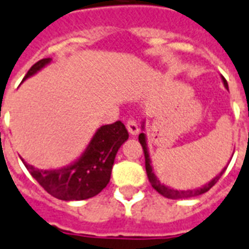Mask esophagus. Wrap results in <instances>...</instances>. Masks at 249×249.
Masks as SVG:
<instances>
[{"label":"esophagus","mask_w":249,"mask_h":249,"mask_svg":"<svg viewBox=\"0 0 249 249\" xmlns=\"http://www.w3.org/2000/svg\"><path fill=\"white\" fill-rule=\"evenodd\" d=\"M126 129H128L129 134L130 135H137L139 133V128H138V124L135 123L134 120H128L126 123Z\"/></svg>","instance_id":"1"}]
</instances>
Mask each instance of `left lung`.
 Returning a JSON list of instances; mask_svg holds the SVG:
<instances>
[{"mask_svg": "<svg viewBox=\"0 0 249 249\" xmlns=\"http://www.w3.org/2000/svg\"><path fill=\"white\" fill-rule=\"evenodd\" d=\"M223 83L225 88L228 89V83H226L225 79L223 78ZM142 129L144 130V121H142ZM139 143L142 144L143 152H144V159H145V171H147V177H148V180L151 183V185L153 187V189H156L160 195L163 196L166 198H171V199H180V198H192L197 197V196H201L203 193H206L207 191H210L216 183L220 179V177L223 175L224 171L226 170V166L224 167L223 170L220 171V174H217L211 181H209L205 185H202L201 188H196V189H187V191H178V189H174V188L167 187L165 184H162L159 180V178L155 175L153 173L152 163H151V159H149V152H148V145H147V137H145L144 133H141L139 134Z\"/></svg>", "mask_w": 249, "mask_h": 249, "instance_id": "left-lung-1", "label": "left lung"}]
</instances>
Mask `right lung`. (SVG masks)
<instances>
[{
	"mask_svg": "<svg viewBox=\"0 0 249 249\" xmlns=\"http://www.w3.org/2000/svg\"><path fill=\"white\" fill-rule=\"evenodd\" d=\"M52 58H42L26 72V80L51 64ZM129 138L121 121L104 125L96 130L83 153L68 166L42 170L26 163L30 175L54 198L62 201H83L100 193L110 181L115 157L123 143Z\"/></svg>",
	"mask_w": 249,
	"mask_h": 249,
	"instance_id": "obj_1",
	"label": "right lung"
}]
</instances>
